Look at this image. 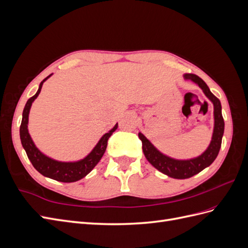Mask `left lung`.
Wrapping results in <instances>:
<instances>
[{"label":"left lung","instance_id":"left-lung-1","mask_svg":"<svg viewBox=\"0 0 248 248\" xmlns=\"http://www.w3.org/2000/svg\"><path fill=\"white\" fill-rule=\"evenodd\" d=\"M184 78L187 80H192L200 86V88L204 91L205 95L211 100L214 104V131L211 144L208 147L206 151L197 158L189 160H176L170 158V157L161 154L151 142H150L145 136L139 133V138L142 144V151L146 156L148 161L152 166L163 172L164 175L175 179H187L194 175L199 174L207 167L211 164L219 153L221 147V140L224 131V121L221 114V104L219 99L215 97L206 85V82L199 78L196 74H185Z\"/></svg>","mask_w":248,"mask_h":248}]
</instances>
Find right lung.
Here are the masks:
<instances>
[{"mask_svg": "<svg viewBox=\"0 0 248 248\" xmlns=\"http://www.w3.org/2000/svg\"><path fill=\"white\" fill-rule=\"evenodd\" d=\"M50 76L44 78L41 82L38 91L37 93L30 98L24 108V112H22V120L20 124V140L21 145L26 150V153L28 155V158L30 161L32 162L33 167L38 170L41 175L46 176L47 178L57 180L60 182H65V183H70V182H76L87 176L90 171H91L97 163L99 162L101 157L103 156L104 152H106V149L108 146V140L109 137L112 134L117 128L118 124L115 125L114 128L110 131L104 134L101 138V140L98 141V144L92 150V152L90 153L86 158L82 160H79L78 162H60L56 161L54 159H50L46 155H43L38 149L36 148L34 142L30 137L28 132V120H29V112L30 108H31L32 102L37 98V96L39 95L43 82L46 81Z\"/></svg>", "mask_w": 248, "mask_h": 248, "instance_id": "right-lung-1", "label": "right lung"}]
</instances>
